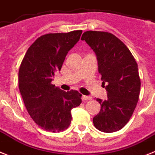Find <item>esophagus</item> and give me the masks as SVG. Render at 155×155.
Listing matches in <instances>:
<instances>
[{
  "label": "esophagus",
  "instance_id": "obj_1",
  "mask_svg": "<svg viewBox=\"0 0 155 155\" xmlns=\"http://www.w3.org/2000/svg\"><path fill=\"white\" fill-rule=\"evenodd\" d=\"M92 99V97L91 96H81V100H83V101H85V100H89Z\"/></svg>",
  "mask_w": 155,
  "mask_h": 155
}]
</instances>
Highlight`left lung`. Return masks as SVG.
Masks as SVG:
<instances>
[{"instance_id":"8db88e82","label":"left lung","mask_w":155,"mask_h":155,"mask_svg":"<svg viewBox=\"0 0 155 155\" xmlns=\"http://www.w3.org/2000/svg\"><path fill=\"white\" fill-rule=\"evenodd\" d=\"M81 40L95 51L101 80L107 84V99H96L101 109L93 124L104 133L117 132L129 121L139 100L141 83L137 63L127 46L110 33L89 30Z\"/></svg>"}]
</instances>
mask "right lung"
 Wrapping results in <instances>:
<instances>
[{
    "instance_id": "right-lung-1",
    "label": "right lung",
    "mask_w": 155,
    "mask_h": 155,
    "mask_svg": "<svg viewBox=\"0 0 155 155\" xmlns=\"http://www.w3.org/2000/svg\"><path fill=\"white\" fill-rule=\"evenodd\" d=\"M82 30L42 35L29 48L18 71V88L29 114L41 129L64 131L71 124V110L81 104L78 91L59 89L51 84L66 55Z\"/></svg>"
}]
</instances>
